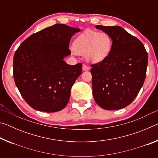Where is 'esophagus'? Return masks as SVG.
I'll use <instances>...</instances> for the list:
<instances>
[{"label": "esophagus", "mask_w": 158, "mask_h": 158, "mask_svg": "<svg viewBox=\"0 0 158 158\" xmlns=\"http://www.w3.org/2000/svg\"><path fill=\"white\" fill-rule=\"evenodd\" d=\"M82 69H83V70H84V71L89 70V69H90V67L86 65H85V64H84V65H83V67H82Z\"/></svg>", "instance_id": "34e87169"}]
</instances>
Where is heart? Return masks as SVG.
<instances>
[{
	"label": "heart",
	"instance_id": "1",
	"mask_svg": "<svg viewBox=\"0 0 158 158\" xmlns=\"http://www.w3.org/2000/svg\"><path fill=\"white\" fill-rule=\"evenodd\" d=\"M112 48V40L106 33L86 31L77 37L73 51L77 54L85 55L87 60L100 63L107 58Z\"/></svg>",
	"mask_w": 158,
	"mask_h": 158
}]
</instances>
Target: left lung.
Segmentation results:
<instances>
[{
    "mask_svg": "<svg viewBox=\"0 0 158 158\" xmlns=\"http://www.w3.org/2000/svg\"><path fill=\"white\" fill-rule=\"evenodd\" d=\"M112 40L109 55L91 65L93 94L95 102L106 110L129 105L143 84L148 53L143 44L121 26H96Z\"/></svg>",
    "mask_w": 158,
    "mask_h": 158,
    "instance_id": "left-lung-1",
    "label": "left lung"
}]
</instances>
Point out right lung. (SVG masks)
Returning <instances> with one entry per match:
<instances>
[{"label":"right lung","mask_w":158,"mask_h":158,"mask_svg":"<svg viewBox=\"0 0 158 158\" xmlns=\"http://www.w3.org/2000/svg\"><path fill=\"white\" fill-rule=\"evenodd\" d=\"M80 31L57 23L34 33L14 55L13 76L21 96L37 111L56 112L68 103L71 89L81 75L82 64H67L71 37Z\"/></svg>","instance_id":"right-lung-1"}]
</instances>
